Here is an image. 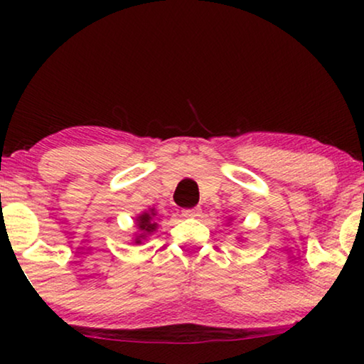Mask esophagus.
Returning <instances> with one entry per match:
<instances>
[{"label":"esophagus","instance_id":"esophagus-1","mask_svg":"<svg viewBox=\"0 0 364 364\" xmlns=\"http://www.w3.org/2000/svg\"><path fill=\"white\" fill-rule=\"evenodd\" d=\"M202 210L198 207H192V208H183L182 210V217H187V218H196V217H200Z\"/></svg>","mask_w":364,"mask_h":364}]
</instances>
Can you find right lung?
Segmentation results:
<instances>
[{
	"instance_id": "obj_1",
	"label": "right lung",
	"mask_w": 364,
	"mask_h": 364,
	"mask_svg": "<svg viewBox=\"0 0 364 364\" xmlns=\"http://www.w3.org/2000/svg\"><path fill=\"white\" fill-rule=\"evenodd\" d=\"M137 225H139V228H141V230H144V232H154L156 230V225L157 223H154L152 222V217L149 215V213H144V215H141L139 217V222H137ZM139 243V242H137Z\"/></svg>"
}]
</instances>
